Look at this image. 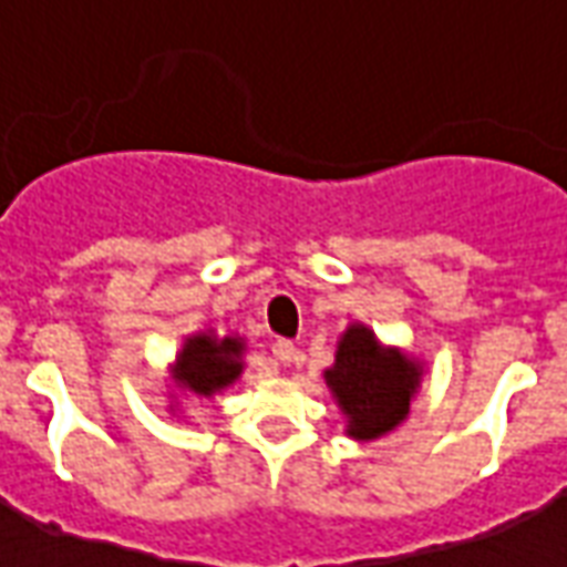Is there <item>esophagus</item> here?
<instances>
[{
  "label": "esophagus",
  "instance_id": "esophagus-1",
  "mask_svg": "<svg viewBox=\"0 0 567 567\" xmlns=\"http://www.w3.org/2000/svg\"><path fill=\"white\" fill-rule=\"evenodd\" d=\"M272 358H276L279 364H291V361L297 358L295 343H288V340H276V343H272Z\"/></svg>",
  "mask_w": 567,
  "mask_h": 567
}]
</instances>
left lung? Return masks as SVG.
<instances>
[{"label":"left lung","instance_id":"8db88e82","mask_svg":"<svg viewBox=\"0 0 567 567\" xmlns=\"http://www.w3.org/2000/svg\"><path fill=\"white\" fill-rule=\"evenodd\" d=\"M324 377L349 416V434L373 440L404 422L419 368L398 349H382L364 324H352L340 340L337 364Z\"/></svg>","mask_w":567,"mask_h":567}]
</instances>
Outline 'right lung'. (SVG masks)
<instances>
[{
  "label": "right lung",
  "instance_id": "obj_1",
  "mask_svg": "<svg viewBox=\"0 0 567 567\" xmlns=\"http://www.w3.org/2000/svg\"><path fill=\"white\" fill-rule=\"evenodd\" d=\"M239 352H243V343L234 337H227V340H215L212 333L190 337L175 364V380L185 392L209 398L239 377V370H243Z\"/></svg>",
  "mask_w": 567,
  "mask_h": 567
}]
</instances>
